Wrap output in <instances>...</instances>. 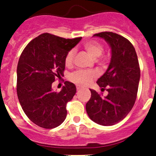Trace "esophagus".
Listing matches in <instances>:
<instances>
[{"label":"esophagus","instance_id":"obj_1","mask_svg":"<svg viewBox=\"0 0 156 156\" xmlns=\"http://www.w3.org/2000/svg\"><path fill=\"white\" fill-rule=\"evenodd\" d=\"M82 89V87H80V86H77V90H81Z\"/></svg>","mask_w":156,"mask_h":156}]
</instances>
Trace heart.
<instances>
[{
    "label": "heart",
    "instance_id": "1",
    "mask_svg": "<svg viewBox=\"0 0 156 156\" xmlns=\"http://www.w3.org/2000/svg\"><path fill=\"white\" fill-rule=\"evenodd\" d=\"M84 48L89 53L90 56L94 59H97L103 53V46L97 41H89L84 44ZM75 51L71 50L67 53L65 57V63L67 66H71L73 64L75 59ZM96 73L93 71L88 70H78L73 72L70 75V78L72 81L81 85H87L91 82L96 77Z\"/></svg>",
    "mask_w": 156,
    "mask_h": 156
}]
</instances>
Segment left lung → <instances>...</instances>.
<instances>
[{
	"instance_id": "1",
	"label": "left lung",
	"mask_w": 156,
	"mask_h": 156,
	"mask_svg": "<svg viewBox=\"0 0 156 156\" xmlns=\"http://www.w3.org/2000/svg\"><path fill=\"white\" fill-rule=\"evenodd\" d=\"M94 37L104 39L111 48V60L106 72L97 80L108 95L101 97L90 89L91 97L86 104L90 119L95 123L110 126L123 120L136 101L140 69L135 49L127 39L116 33L104 31Z\"/></svg>"
}]
</instances>
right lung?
Returning a JSON list of instances; mask_svg holds the SVG:
<instances>
[{
    "mask_svg": "<svg viewBox=\"0 0 156 156\" xmlns=\"http://www.w3.org/2000/svg\"><path fill=\"white\" fill-rule=\"evenodd\" d=\"M81 40L44 33L31 41L20 56L17 96L27 117L39 127L54 128L66 118V104L73 98L76 87L66 81L62 90L55 92L52 84L64 75L66 55Z\"/></svg>",
    "mask_w": 156,
    "mask_h": 156,
    "instance_id": "obj_1",
    "label": "right lung"
}]
</instances>
